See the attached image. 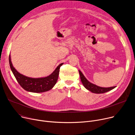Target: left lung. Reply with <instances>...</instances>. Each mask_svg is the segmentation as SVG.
Segmentation results:
<instances>
[{"label":"left lung","instance_id":"obj_1","mask_svg":"<svg viewBox=\"0 0 135 135\" xmlns=\"http://www.w3.org/2000/svg\"><path fill=\"white\" fill-rule=\"evenodd\" d=\"M79 71L81 81V83L83 84L84 86L87 89H88V91H91L92 93H97V94L106 93L107 92H109L112 90V89H114L116 87V86H113L111 87H102L98 86L88 81L87 79L85 78V76L82 73L81 71L80 70H79Z\"/></svg>","mask_w":135,"mask_h":135}]
</instances>
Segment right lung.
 <instances>
[{
  "label": "right lung",
  "instance_id": "obj_1",
  "mask_svg": "<svg viewBox=\"0 0 135 135\" xmlns=\"http://www.w3.org/2000/svg\"><path fill=\"white\" fill-rule=\"evenodd\" d=\"M9 64L17 81L24 89L33 93H42L50 90L55 86L58 79L60 68L64 63L60 64L50 75L38 78L28 77L20 73L13 66L10 54L9 55Z\"/></svg>",
  "mask_w": 135,
  "mask_h": 135
}]
</instances>
